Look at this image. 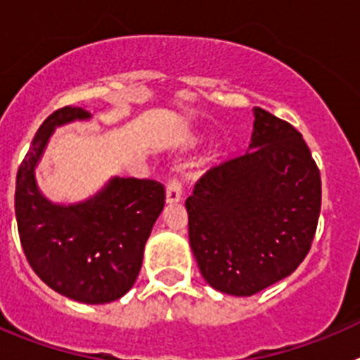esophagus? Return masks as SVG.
<instances>
[{"label":"esophagus","instance_id":"34e87169","mask_svg":"<svg viewBox=\"0 0 360 360\" xmlns=\"http://www.w3.org/2000/svg\"><path fill=\"white\" fill-rule=\"evenodd\" d=\"M165 200L167 203H176L182 200V182L178 176H171L165 187Z\"/></svg>","mask_w":360,"mask_h":360}]
</instances>
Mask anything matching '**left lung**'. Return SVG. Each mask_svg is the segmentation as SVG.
Listing matches in <instances>:
<instances>
[{"instance_id":"obj_1","label":"left lung","mask_w":360,"mask_h":360,"mask_svg":"<svg viewBox=\"0 0 360 360\" xmlns=\"http://www.w3.org/2000/svg\"><path fill=\"white\" fill-rule=\"evenodd\" d=\"M203 279L252 295L301 265L321 212V174L294 126L254 108L249 151L216 165L186 200Z\"/></svg>"}]
</instances>
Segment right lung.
Wrapping results in <instances>:
<instances>
[{
	"label": "right lung",
	"mask_w": 360,
	"mask_h": 360,
	"mask_svg": "<svg viewBox=\"0 0 360 360\" xmlns=\"http://www.w3.org/2000/svg\"><path fill=\"white\" fill-rule=\"evenodd\" d=\"M65 106L41 124L15 178V219L32 270L52 290L86 304L111 303L133 287L144 247L165 203L160 182L113 176L91 198L53 203L41 193L36 167L56 128L88 120Z\"/></svg>",
	"instance_id": "1"
}]
</instances>
